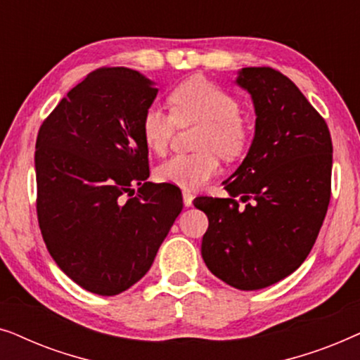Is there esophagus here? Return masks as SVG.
Here are the masks:
<instances>
[{"label":"esophagus","instance_id":"34e87169","mask_svg":"<svg viewBox=\"0 0 360 360\" xmlns=\"http://www.w3.org/2000/svg\"><path fill=\"white\" fill-rule=\"evenodd\" d=\"M181 195H184V205L188 208V206H191V203H193V193H191L190 190H184L181 191Z\"/></svg>","mask_w":360,"mask_h":360}]
</instances>
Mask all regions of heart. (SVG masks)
<instances>
[{
	"instance_id": "heart-1",
	"label": "heart",
	"mask_w": 360,
	"mask_h": 360,
	"mask_svg": "<svg viewBox=\"0 0 360 360\" xmlns=\"http://www.w3.org/2000/svg\"><path fill=\"white\" fill-rule=\"evenodd\" d=\"M170 111L150 105L141 117V136L147 149L165 154L176 122H201L195 146L198 152L176 154L157 167V179L181 188H200L218 174L219 157L243 155L250 141L249 121L240 115L239 101L226 88L203 77H191L169 93Z\"/></svg>"
}]
</instances>
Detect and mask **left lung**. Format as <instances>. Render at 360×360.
Segmentation results:
<instances>
[{
	"label": "left lung",
	"instance_id": "left-lung-1",
	"mask_svg": "<svg viewBox=\"0 0 360 360\" xmlns=\"http://www.w3.org/2000/svg\"><path fill=\"white\" fill-rule=\"evenodd\" d=\"M236 82L254 101L252 146L224 181L229 198L198 196L193 205L210 221L201 255L211 274L260 290L293 274L316 243L331 198L333 142L326 121L283 73L248 67Z\"/></svg>",
	"mask_w": 360,
	"mask_h": 360
}]
</instances>
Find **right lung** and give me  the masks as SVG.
Returning <instances> with one entry per match:
<instances>
[{
	"instance_id": "1",
	"label": "right lung",
	"mask_w": 360,
	"mask_h": 360,
	"mask_svg": "<svg viewBox=\"0 0 360 360\" xmlns=\"http://www.w3.org/2000/svg\"><path fill=\"white\" fill-rule=\"evenodd\" d=\"M157 91L131 68H98L62 98L37 134L44 243L73 282L103 297L144 277L184 208L174 186L147 181L141 117Z\"/></svg>"
}]
</instances>
